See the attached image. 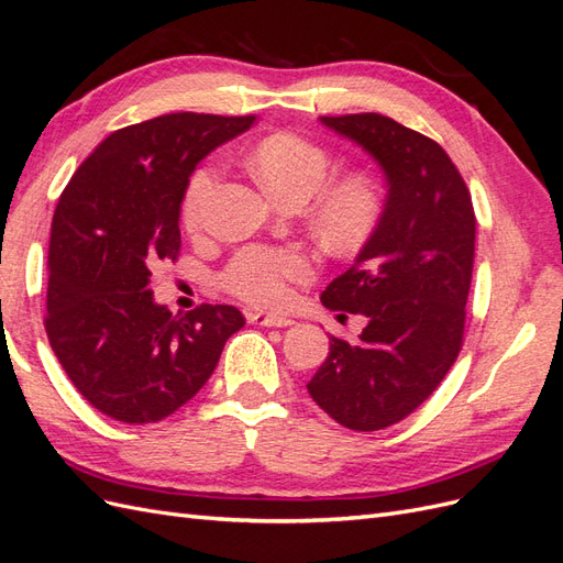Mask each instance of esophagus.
Masks as SVG:
<instances>
[{
	"mask_svg": "<svg viewBox=\"0 0 563 563\" xmlns=\"http://www.w3.org/2000/svg\"><path fill=\"white\" fill-rule=\"evenodd\" d=\"M253 323H258V327H267V329H286L291 327L294 319L291 317H284V314H265V312H255L251 317Z\"/></svg>",
	"mask_w": 563,
	"mask_h": 563,
	"instance_id": "34e87169",
	"label": "esophagus"
}]
</instances>
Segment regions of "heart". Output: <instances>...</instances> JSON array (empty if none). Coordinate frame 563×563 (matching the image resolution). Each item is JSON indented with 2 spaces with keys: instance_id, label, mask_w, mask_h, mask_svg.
<instances>
[{
  "instance_id": "obj_1",
  "label": "heart",
  "mask_w": 563,
  "mask_h": 563,
  "mask_svg": "<svg viewBox=\"0 0 563 563\" xmlns=\"http://www.w3.org/2000/svg\"><path fill=\"white\" fill-rule=\"evenodd\" d=\"M251 166L265 190L284 203L312 197L310 220L323 244L335 251L362 246L380 225L385 195L380 180L368 172H350L323 185L331 174V157L321 145L296 133H272L251 152ZM220 168L203 164L190 176L183 199L187 230L207 225ZM312 255L300 246H244L220 275L230 294L253 305L275 308L288 298V286L310 279Z\"/></svg>"
}]
</instances>
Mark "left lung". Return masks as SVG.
<instances>
[{
	"label": "left lung",
	"mask_w": 563,
	"mask_h": 563,
	"mask_svg": "<svg viewBox=\"0 0 563 563\" xmlns=\"http://www.w3.org/2000/svg\"><path fill=\"white\" fill-rule=\"evenodd\" d=\"M319 119L378 162L387 195L380 225L321 294L323 308L366 314V329L356 343L331 335L308 391L343 428L376 432L413 413L463 347L476 220L428 135L376 112Z\"/></svg>",
	"instance_id": "left-lung-1"
}]
</instances>
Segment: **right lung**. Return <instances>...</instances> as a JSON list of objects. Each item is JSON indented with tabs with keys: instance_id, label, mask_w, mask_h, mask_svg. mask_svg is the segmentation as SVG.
<instances>
[{
	"instance_id": "1",
	"label": "right lung",
	"mask_w": 563,
	"mask_h": 563,
	"mask_svg": "<svg viewBox=\"0 0 563 563\" xmlns=\"http://www.w3.org/2000/svg\"><path fill=\"white\" fill-rule=\"evenodd\" d=\"M255 117L176 112L100 143L63 190L51 223L46 335L67 378L100 413L157 422L211 378L244 327L232 305L172 314L152 269L180 253V203L197 164Z\"/></svg>"
}]
</instances>
